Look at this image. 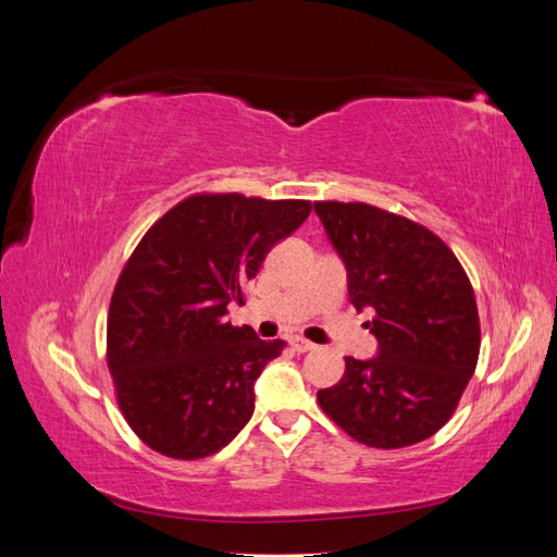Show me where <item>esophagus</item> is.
I'll use <instances>...</instances> for the list:
<instances>
[{"instance_id":"obj_1","label":"esophagus","mask_w":557,"mask_h":557,"mask_svg":"<svg viewBox=\"0 0 557 557\" xmlns=\"http://www.w3.org/2000/svg\"><path fill=\"white\" fill-rule=\"evenodd\" d=\"M290 346H293V350H297V352H309V350L315 348V344H311V342H307V339H301V336H295V339H290Z\"/></svg>"}]
</instances>
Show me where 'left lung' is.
Segmentation results:
<instances>
[{"label":"left lung","instance_id":"left-lung-1","mask_svg":"<svg viewBox=\"0 0 557 557\" xmlns=\"http://www.w3.org/2000/svg\"><path fill=\"white\" fill-rule=\"evenodd\" d=\"M348 278L350 305L372 309L374 358H346L318 404L352 440L404 448L442 430L474 376L481 327L471 283L453 250L409 218L362 201H315Z\"/></svg>","mask_w":557,"mask_h":557}]
</instances>
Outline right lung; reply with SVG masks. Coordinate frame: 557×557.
<instances>
[{"label":"right lung","mask_w":557,"mask_h":557,"mask_svg":"<svg viewBox=\"0 0 557 557\" xmlns=\"http://www.w3.org/2000/svg\"><path fill=\"white\" fill-rule=\"evenodd\" d=\"M311 201L193 195L150 227L109 307L107 362L117 407L153 450L197 460L227 446L256 409V385L285 342L232 327L230 301Z\"/></svg>","instance_id":"add662e5"}]
</instances>
